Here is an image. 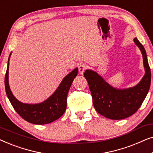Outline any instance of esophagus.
<instances>
[{
    "instance_id": "1",
    "label": "esophagus",
    "mask_w": 153,
    "mask_h": 153,
    "mask_svg": "<svg viewBox=\"0 0 153 153\" xmlns=\"http://www.w3.org/2000/svg\"><path fill=\"white\" fill-rule=\"evenodd\" d=\"M87 68V66L86 65L84 64V63H81L80 64V65L79 66V74H83V72H84V71L86 70Z\"/></svg>"
}]
</instances>
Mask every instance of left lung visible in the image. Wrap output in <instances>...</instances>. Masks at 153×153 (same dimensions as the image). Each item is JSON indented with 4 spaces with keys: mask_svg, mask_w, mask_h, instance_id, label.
Here are the masks:
<instances>
[{
    "mask_svg": "<svg viewBox=\"0 0 153 153\" xmlns=\"http://www.w3.org/2000/svg\"><path fill=\"white\" fill-rule=\"evenodd\" d=\"M134 41L141 49L146 70L143 79L136 86L118 90L108 85L93 71L87 70L84 72L95 110L111 120H121L135 114L145 100L150 86L151 72L146 50L137 38L134 39Z\"/></svg>",
    "mask_w": 153,
    "mask_h": 153,
    "instance_id": "obj_1",
    "label": "left lung"
}]
</instances>
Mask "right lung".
Here are the masks:
<instances>
[{
  "label": "right lung",
  "mask_w": 153,
  "mask_h": 153,
  "mask_svg": "<svg viewBox=\"0 0 153 153\" xmlns=\"http://www.w3.org/2000/svg\"><path fill=\"white\" fill-rule=\"evenodd\" d=\"M5 76V87L7 96L16 112L27 122L35 125H44L53 122L61 117L67 108V97L73 80L76 76L78 69L76 68L63 79L59 87L51 97L40 104H28L18 101L12 95L8 83V69Z\"/></svg>",
  "instance_id": "1"
}]
</instances>
